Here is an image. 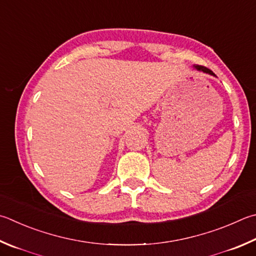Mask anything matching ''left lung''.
I'll return each instance as SVG.
<instances>
[{"instance_id":"1","label":"left lung","mask_w":256,"mask_h":256,"mask_svg":"<svg viewBox=\"0 0 256 256\" xmlns=\"http://www.w3.org/2000/svg\"><path fill=\"white\" fill-rule=\"evenodd\" d=\"M194 69H197V70H199V72H206V74H208V75H212V76H215L216 77V75L215 74H214L210 69H208L207 67H204V66H199V64H197V66H194Z\"/></svg>"}]
</instances>
